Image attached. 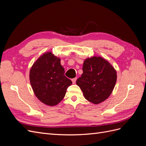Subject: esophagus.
<instances>
[{"mask_svg": "<svg viewBox=\"0 0 146 146\" xmlns=\"http://www.w3.org/2000/svg\"><path fill=\"white\" fill-rule=\"evenodd\" d=\"M76 80H77V78H72V82L73 84H75V83H76Z\"/></svg>", "mask_w": 146, "mask_h": 146, "instance_id": "obj_1", "label": "esophagus"}]
</instances>
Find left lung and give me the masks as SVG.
<instances>
[{
    "mask_svg": "<svg viewBox=\"0 0 146 146\" xmlns=\"http://www.w3.org/2000/svg\"><path fill=\"white\" fill-rule=\"evenodd\" d=\"M116 80L117 72L113 66L102 57L94 56L84 60L83 74L76 84L87 100L99 104L112 93Z\"/></svg>",
    "mask_w": 146,
    "mask_h": 146,
    "instance_id": "1",
    "label": "left lung"
}]
</instances>
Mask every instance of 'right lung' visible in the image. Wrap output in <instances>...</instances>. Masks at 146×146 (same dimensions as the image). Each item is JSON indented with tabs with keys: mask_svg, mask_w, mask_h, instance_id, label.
I'll return each instance as SVG.
<instances>
[{
	"mask_svg": "<svg viewBox=\"0 0 146 146\" xmlns=\"http://www.w3.org/2000/svg\"><path fill=\"white\" fill-rule=\"evenodd\" d=\"M59 57L52 52L43 54L30 70L31 86L36 98L48 106L58 105L64 98L72 81L64 76Z\"/></svg>",
	"mask_w": 146,
	"mask_h": 146,
	"instance_id": "right-lung-1",
	"label": "right lung"
}]
</instances>
